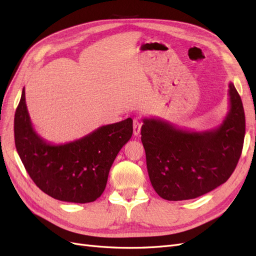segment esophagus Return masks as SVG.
<instances>
[{
    "label": "esophagus",
    "instance_id": "obj_1",
    "mask_svg": "<svg viewBox=\"0 0 256 256\" xmlns=\"http://www.w3.org/2000/svg\"><path fill=\"white\" fill-rule=\"evenodd\" d=\"M142 124L140 121L134 120V122H133V134H134L135 136L140 135V130H142Z\"/></svg>",
    "mask_w": 256,
    "mask_h": 256
}]
</instances>
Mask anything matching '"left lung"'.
<instances>
[{"mask_svg": "<svg viewBox=\"0 0 256 256\" xmlns=\"http://www.w3.org/2000/svg\"><path fill=\"white\" fill-rule=\"evenodd\" d=\"M228 88V112L216 128L192 132L158 118L142 119L140 134L149 178L162 198H196L223 184L235 170L246 118L235 86L230 82Z\"/></svg>", "mask_w": 256, "mask_h": 256, "instance_id": "1", "label": "left lung"}]
</instances>
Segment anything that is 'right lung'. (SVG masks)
Returning <instances> with one entry per match:
<instances>
[{
    "mask_svg": "<svg viewBox=\"0 0 256 256\" xmlns=\"http://www.w3.org/2000/svg\"><path fill=\"white\" fill-rule=\"evenodd\" d=\"M14 130L18 154L34 184L58 200L86 204L103 194L116 154L132 137L133 120L128 118L77 140L52 144L33 128L24 88Z\"/></svg>",
    "mask_w": 256,
    "mask_h": 256,
    "instance_id": "obj_1",
    "label": "right lung"
}]
</instances>
